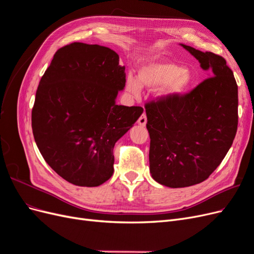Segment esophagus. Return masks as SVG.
<instances>
[{
	"label": "esophagus",
	"instance_id": "obj_1",
	"mask_svg": "<svg viewBox=\"0 0 254 254\" xmlns=\"http://www.w3.org/2000/svg\"><path fill=\"white\" fill-rule=\"evenodd\" d=\"M137 123H139V125L140 126H145L146 125V123H147V118H146V115H145V113H143L141 117H140V119L137 120Z\"/></svg>",
	"mask_w": 254,
	"mask_h": 254
}]
</instances>
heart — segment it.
<instances>
[{
  "label": "heart",
  "instance_id": "obj_1",
  "mask_svg": "<svg viewBox=\"0 0 254 254\" xmlns=\"http://www.w3.org/2000/svg\"><path fill=\"white\" fill-rule=\"evenodd\" d=\"M195 79V73L190 67L153 57L141 61L137 67V79L129 75L125 88L128 93L137 97L142 87L148 89L157 87V97L168 101L186 93L193 86Z\"/></svg>",
  "mask_w": 254,
  "mask_h": 254
}]
</instances>
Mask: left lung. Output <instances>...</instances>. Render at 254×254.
I'll use <instances>...</instances> for the list:
<instances>
[{
	"instance_id": "obj_1",
	"label": "left lung",
	"mask_w": 254,
	"mask_h": 254,
	"mask_svg": "<svg viewBox=\"0 0 254 254\" xmlns=\"http://www.w3.org/2000/svg\"><path fill=\"white\" fill-rule=\"evenodd\" d=\"M206 78L190 93L145 106L153 180L177 189L200 183L216 170L233 143L238 115L237 84L226 60L180 43Z\"/></svg>"
}]
</instances>
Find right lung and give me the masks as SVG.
I'll return each instance as SVG.
<instances>
[{
    "instance_id": "right-lung-1",
    "label": "right lung",
    "mask_w": 254,
    "mask_h": 254,
    "mask_svg": "<svg viewBox=\"0 0 254 254\" xmlns=\"http://www.w3.org/2000/svg\"><path fill=\"white\" fill-rule=\"evenodd\" d=\"M125 66L109 48L74 42L59 49L38 87L32 111L35 142L64 180L98 187L112 176L114 145L143 113L117 105Z\"/></svg>"
}]
</instances>
